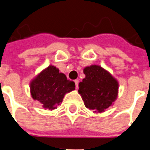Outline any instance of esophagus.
Listing matches in <instances>:
<instances>
[{"instance_id": "1", "label": "esophagus", "mask_w": 150, "mask_h": 150, "mask_svg": "<svg viewBox=\"0 0 150 150\" xmlns=\"http://www.w3.org/2000/svg\"><path fill=\"white\" fill-rule=\"evenodd\" d=\"M75 88H78V84H79V80L78 79H75Z\"/></svg>"}]
</instances>
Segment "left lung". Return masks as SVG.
I'll use <instances>...</instances> for the list:
<instances>
[{"instance_id":"8db88e82","label":"left lung","mask_w":150,"mask_h":150,"mask_svg":"<svg viewBox=\"0 0 150 150\" xmlns=\"http://www.w3.org/2000/svg\"><path fill=\"white\" fill-rule=\"evenodd\" d=\"M85 78L79 83V93L85 107L96 113L104 112L118 96L119 83L110 72L99 65L83 69Z\"/></svg>"}]
</instances>
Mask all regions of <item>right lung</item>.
Returning <instances> with one entry per match:
<instances>
[{
    "mask_svg": "<svg viewBox=\"0 0 150 150\" xmlns=\"http://www.w3.org/2000/svg\"><path fill=\"white\" fill-rule=\"evenodd\" d=\"M75 83L67 79L59 68L50 65L30 83V94L43 108L53 110L61 104L67 93L75 90Z\"/></svg>",
    "mask_w": 150,
    "mask_h": 150,
    "instance_id": "right-lung-1",
    "label": "right lung"
}]
</instances>
